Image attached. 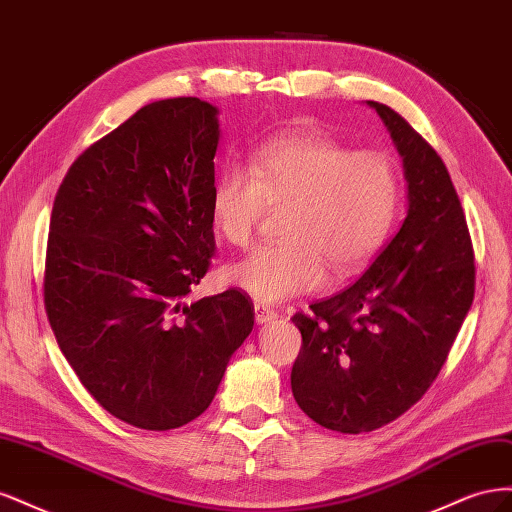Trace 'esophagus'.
<instances>
[{"mask_svg":"<svg viewBox=\"0 0 512 512\" xmlns=\"http://www.w3.org/2000/svg\"><path fill=\"white\" fill-rule=\"evenodd\" d=\"M254 314H256V322H258V324H267V322H271V320L277 318V312H275L273 307L260 305V303L254 305Z\"/></svg>","mask_w":512,"mask_h":512,"instance_id":"esophagus-1","label":"esophagus"}]
</instances>
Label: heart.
Segmentation results:
<instances>
[{
	"label": "heart",
	"instance_id": "1",
	"mask_svg": "<svg viewBox=\"0 0 512 512\" xmlns=\"http://www.w3.org/2000/svg\"><path fill=\"white\" fill-rule=\"evenodd\" d=\"M269 207H286L284 241L226 271L232 286L262 305L320 290L329 267L339 280L352 277L376 256L397 218V166L389 153L354 151L333 138L277 136L245 166L222 170L211 190V224L226 243L247 247Z\"/></svg>",
	"mask_w": 512,
	"mask_h": 512
}]
</instances>
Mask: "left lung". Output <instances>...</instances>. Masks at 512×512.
Segmentation results:
<instances>
[{
  "instance_id": "1",
  "label": "left lung",
  "mask_w": 512,
  "mask_h": 512,
  "mask_svg": "<svg viewBox=\"0 0 512 512\" xmlns=\"http://www.w3.org/2000/svg\"><path fill=\"white\" fill-rule=\"evenodd\" d=\"M404 160L408 215L369 269L331 299L294 314L303 346L290 384L318 425L374 431L421 399L474 301V250L451 175L393 108L367 100Z\"/></svg>"
}]
</instances>
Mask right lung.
<instances>
[{"label":"right lung","mask_w":512,"mask_h":512,"mask_svg":"<svg viewBox=\"0 0 512 512\" xmlns=\"http://www.w3.org/2000/svg\"><path fill=\"white\" fill-rule=\"evenodd\" d=\"M218 141L213 104L151 102L76 158L53 203L46 316L89 395L138 429L203 414L254 327L241 290L185 303L215 252Z\"/></svg>","instance_id":"add662e5"}]
</instances>
